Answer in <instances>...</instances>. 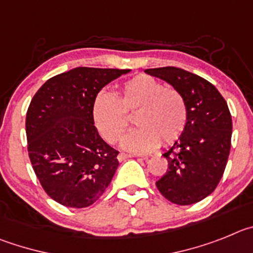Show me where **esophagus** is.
Masks as SVG:
<instances>
[{
  "mask_svg": "<svg viewBox=\"0 0 253 253\" xmlns=\"http://www.w3.org/2000/svg\"><path fill=\"white\" fill-rule=\"evenodd\" d=\"M135 155H128V154H124V152H121V154H118L117 159L118 161H124L126 160V159H129V158H133Z\"/></svg>",
  "mask_w": 253,
  "mask_h": 253,
  "instance_id": "34e87169",
  "label": "esophagus"
}]
</instances>
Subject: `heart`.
Masks as SVG:
<instances>
[{
  "instance_id": "1",
  "label": "heart",
  "mask_w": 253,
  "mask_h": 253,
  "mask_svg": "<svg viewBox=\"0 0 253 253\" xmlns=\"http://www.w3.org/2000/svg\"><path fill=\"white\" fill-rule=\"evenodd\" d=\"M129 116H135L137 128L124 138L122 146L133 152L151 151L160 142L171 145L183 135L188 122L183 95L145 74L125 82L117 98L102 92L93 103L95 126L110 143L121 140Z\"/></svg>"
}]
</instances>
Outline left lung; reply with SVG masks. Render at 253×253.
I'll return each mask as SVG.
<instances>
[{"mask_svg": "<svg viewBox=\"0 0 253 253\" xmlns=\"http://www.w3.org/2000/svg\"><path fill=\"white\" fill-rule=\"evenodd\" d=\"M183 95L188 122L183 135L163 155L168 170L156 181L171 203L189 206L214 192L228 161L232 117L217 88L202 77L175 67L146 69Z\"/></svg>", "mask_w": 253, "mask_h": 253, "instance_id": "left-lung-1", "label": "left lung"}]
</instances>
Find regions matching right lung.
<instances>
[{
	"label": "right lung",
	"instance_id": "right-lung-1",
	"mask_svg": "<svg viewBox=\"0 0 253 253\" xmlns=\"http://www.w3.org/2000/svg\"><path fill=\"white\" fill-rule=\"evenodd\" d=\"M129 69L79 67L47 79L26 113L27 151L46 194L70 208L92 206L118 166L117 150L94 126L99 90Z\"/></svg>",
	"mask_w": 253,
	"mask_h": 253
}]
</instances>
